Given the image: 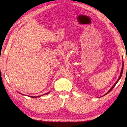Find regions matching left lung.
Listing matches in <instances>:
<instances>
[{
    "mask_svg": "<svg viewBox=\"0 0 127 127\" xmlns=\"http://www.w3.org/2000/svg\"><path fill=\"white\" fill-rule=\"evenodd\" d=\"M123 69H124V62H123V65H122V71H121V74H120V76H119V78H118V80H117L116 81V82H115V83L114 84V85H113V86H112V87L111 88V89L107 92V93H106V94H105L103 96H102V97H103V96H105V95H106V94H108V93H109L111 91H112V90L113 89V88H114V87H115V86L116 85V84L118 83V82L119 81V80H120V79H121V77H122V74H123Z\"/></svg>",
    "mask_w": 127,
    "mask_h": 127,
    "instance_id": "1",
    "label": "left lung"
}]
</instances>
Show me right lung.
<instances>
[{"mask_svg": "<svg viewBox=\"0 0 127 127\" xmlns=\"http://www.w3.org/2000/svg\"><path fill=\"white\" fill-rule=\"evenodd\" d=\"M50 92V91L49 92H48V93H46V94H43V95H46V94H49V93ZM20 94H21V93H20ZM22 94V95H24V94ZM42 95H41V96H28L29 97H31V98H37V97H40V96H42Z\"/></svg>", "mask_w": 127, "mask_h": 127, "instance_id": "right-lung-1", "label": "right lung"}]
</instances>
